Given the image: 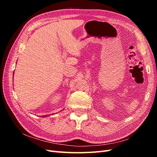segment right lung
I'll use <instances>...</instances> for the list:
<instances>
[{"label":"right lung","instance_id":"add662e5","mask_svg":"<svg viewBox=\"0 0 157 157\" xmlns=\"http://www.w3.org/2000/svg\"><path fill=\"white\" fill-rule=\"evenodd\" d=\"M47 117V115H46V116H42V117Z\"/></svg>","mask_w":157,"mask_h":157}]
</instances>
